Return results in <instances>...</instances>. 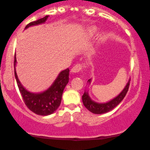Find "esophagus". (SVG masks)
Listing matches in <instances>:
<instances>
[{"label":"esophagus","mask_w":150,"mask_h":150,"mask_svg":"<svg viewBox=\"0 0 150 150\" xmlns=\"http://www.w3.org/2000/svg\"><path fill=\"white\" fill-rule=\"evenodd\" d=\"M83 64H75V65L72 67V69H71V72H72V73H75V72H81V71H82V69H83Z\"/></svg>","instance_id":"1"}]
</instances>
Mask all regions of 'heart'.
<instances>
[{
	"mask_svg": "<svg viewBox=\"0 0 150 150\" xmlns=\"http://www.w3.org/2000/svg\"><path fill=\"white\" fill-rule=\"evenodd\" d=\"M91 32H92V34H93V33H96V29H91Z\"/></svg>",
	"mask_w": 150,
	"mask_h": 150,
	"instance_id": "heart-1",
	"label": "heart"
}]
</instances>
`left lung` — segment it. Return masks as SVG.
Returning <instances> with one entry per match:
<instances>
[{"mask_svg": "<svg viewBox=\"0 0 150 150\" xmlns=\"http://www.w3.org/2000/svg\"><path fill=\"white\" fill-rule=\"evenodd\" d=\"M88 81H89V83H90L91 79L88 80ZM129 83L130 80L128 81V83H127V85L124 87V89H123L122 92L117 97H115L114 99L110 100V101L104 103H97V102H95L94 100H92L90 98L89 94H88V92H85L83 93V96H82V100H83V105H84L85 107L89 111L94 113V114H103V113L108 112L113 110L115 107H117V105L121 103V100L124 98L127 92H128Z\"/></svg>", "mask_w": 150, "mask_h": 150, "instance_id": "8db88e82", "label": "left lung"}]
</instances>
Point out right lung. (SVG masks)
Returning a JSON list of instances; mask_svg holds the SVG:
<instances>
[{
    "mask_svg": "<svg viewBox=\"0 0 150 150\" xmlns=\"http://www.w3.org/2000/svg\"><path fill=\"white\" fill-rule=\"evenodd\" d=\"M48 17L49 15H47L44 18L38 19L35 21L31 22L29 24L26 25L25 29L29 26L44 23ZM15 65H16V57L15 55L14 67H15V79H16L17 84H18L21 95L28 109L39 115H49L52 114L61 104L63 92L69 82V69H67L61 72L53 84L47 90L41 93L35 94V93H32L27 91L22 86L18 80L16 71H15Z\"/></svg>",
    "mask_w": 150,
    "mask_h": 150,
    "instance_id": "add662e5",
    "label": "right lung"
}]
</instances>
